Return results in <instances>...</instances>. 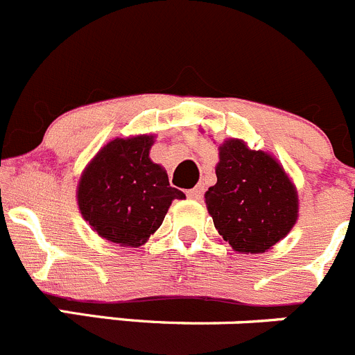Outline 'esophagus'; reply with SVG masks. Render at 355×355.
Returning <instances> with one entry per match:
<instances>
[{"instance_id":"34e87169","label":"esophagus","mask_w":355,"mask_h":355,"mask_svg":"<svg viewBox=\"0 0 355 355\" xmlns=\"http://www.w3.org/2000/svg\"><path fill=\"white\" fill-rule=\"evenodd\" d=\"M203 191H205L203 185H196L194 189H189L187 196L191 198V200H201V196H203Z\"/></svg>"}]
</instances>
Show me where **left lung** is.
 Returning a JSON list of instances; mask_svg holds the SVG:
<instances>
[{
    "label": "left lung",
    "instance_id": "8db88e82",
    "mask_svg": "<svg viewBox=\"0 0 355 355\" xmlns=\"http://www.w3.org/2000/svg\"><path fill=\"white\" fill-rule=\"evenodd\" d=\"M217 184L205 194L215 230L236 252H266L297 220V191L282 164L230 138L218 147Z\"/></svg>",
    "mask_w": 355,
    "mask_h": 355
}]
</instances>
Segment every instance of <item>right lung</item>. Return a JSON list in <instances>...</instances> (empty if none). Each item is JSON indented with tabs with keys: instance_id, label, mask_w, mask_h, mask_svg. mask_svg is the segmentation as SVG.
Wrapping results in <instances>:
<instances>
[{
	"instance_id": "add662e5",
	"label": "right lung",
	"mask_w": 355,
	"mask_h": 355,
	"mask_svg": "<svg viewBox=\"0 0 355 355\" xmlns=\"http://www.w3.org/2000/svg\"><path fill=\"white\" fill-rule=\"evenodd\" d=\"M152 135L115 138L82 173L77 201L92 231L121 247H140L159 230L173 200L166 170L148 157Z\"/></svg>"
}]
</instances>
